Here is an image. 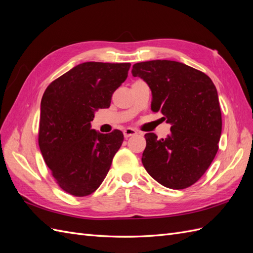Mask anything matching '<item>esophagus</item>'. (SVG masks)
Instances as JSON below:
<instances>
[{"instance_id":"obj_1","label":"esophagus","mask_w":253,"mask_h":253,"mask_svg":"<svg viewBox=\"0 0 253 253\" xmlns=\"http://www.w3.org/2000/svg\"><path fill=\"white\" fill-rule=\"evenodd\" d=\"M136 134H137V132L135 131L134 128H131V127H127V128H126L125 131H124V135H125L126 138H128V137L134 136Z\"/></svg>"}]
</instances>
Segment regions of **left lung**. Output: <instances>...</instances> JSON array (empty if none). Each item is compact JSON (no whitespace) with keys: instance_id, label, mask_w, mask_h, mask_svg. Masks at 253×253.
Listing matches in <instances>:
<instances>
[{"instance_id":"1","label":"left lung","mask_w":253,"mask_h":253,"mask_svg":"<svg viewBox=\"0 0 253 253\" xmlns=\"http://www.w3.org/2000/svg\"><path fill=\"white\" fill-rule=\"evenodd\" d=\"M132 75L148 84L152 111L162 112L171 125V134L165 139H157L154 133L144 135L143 167L167 188L192 186L218 150L221 113L215 85L201 71L171 60L136 63Z\"/></svg>"}]
</instances>
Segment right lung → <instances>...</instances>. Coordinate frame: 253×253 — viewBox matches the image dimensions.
<instances>
[{
    "instance_id": "add662e5",
    "label": "right lung",
    "mask_w": 253,
    "mask_h": 253,
    "mask_svg": "<svg viewBox=\"0 0 253 253\" xmlns=\"http://www.w3.org/2000/svg\"><path fill=\"white\" fill-rule=\"evenodd\" d=\"M129 63L84 62L52 81L41 100L39 147L60 188L74 196L89 195L108 174L124 141L119 129L91 128L98 109L127 77Z\"/></svg>"
}]
</instances>
